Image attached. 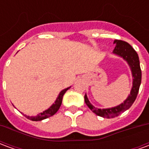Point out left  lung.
<instances>
[{
	"instance_id": "left-lung-1",
	"label": "left lung",
	"mask_w": 149,
	"mask_h": 149,
	"mask_svg": "<svg viewBox=\"0 0 149 149\" xmlns=\"http://www.w3.org/2000/svg\"><path fill=\"white\" fill-rule=\"evenodd\" d=\"M114 43L116 44V47L113 50V53L121 56L128 62L130 68H131L132 77H133V83H132L131 93L128 98L124 101V103H122L118 106L114 107V108L104 109H97L89 102V100H88V97L85 94L84 101H85V104H87V106L95 114L102 116V117H105V118H113V117L120 115L121 112L128 109L132 106V104L134 103L135 100L137 97L140 85L141 83V66H140L139 56H138L136 52L128 43L125 42L124 40H115Z\"/></svg>"
}]
</instances>
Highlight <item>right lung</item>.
<instances>
[{
  "label": "right lung",
  "instance_id": "obj_1",
  "mask_svg": "<svg viewBox=\"0 0 149 149\" xmlns=\"http://www.w3.org/2000/svg\"><path fill=\"white\" fill-rule=\"evenodd\" d=\"M68 88H70V87L65 88V89L62 90L61 92L60 93L58 97H57L55 103L53 104L49 109H48L45 110V111H44V112H41V113H40V114H38V115L36 116H26L28 119L31 120H33V121H40V120H42L44 119L49 118L50 116H53L56 112L58 111L59 109H60V107L61 105L63 96H64V94L66 93V91L68 90Z\"/></svg>",
  "mask_w": 149,
  "mask_h": 149
}]
</instances>
